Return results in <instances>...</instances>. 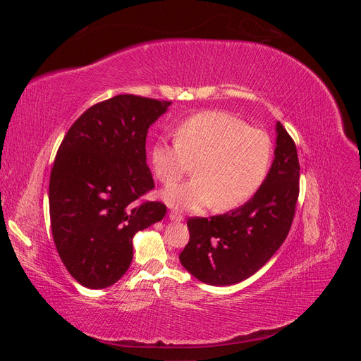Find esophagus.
<instances>
[{
    "mask_svg": "<svg viewBox=\"0 0 361 361\" xmlns=\"http://www.w3.org/2000/svg\"><path fill=\"white\" fill-rule=\"evenodd\" d=\"M169 218L171 221H183V216L179 214V212H176V211H170L169 212Z\"/></svg>",
    "mask_w": 361,
    "mask_h": 361,
    "instance_id": "34e87169",
    "label": "esophagus"
}]
</instances>
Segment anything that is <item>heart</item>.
<instances>
[{
    "label": "heart",
    "instance_id": "obj_1",
    "mask_svg": "<svg viewBox=\"0 0 361 361\" xmlns=\"http://www.w3.org/2000/svg\"><path fill=\"white\" fill-rule=\"evenodd\" d=\"M152 166L164 185L180 179L194 163L195 176L162 192L178 209L215 204L228 211L244 204L264 185L272 159L265 130L250 128L226 111H203L176 129V140L158 138L150 152Z\"/></svg>",
    "mask_w": 361,
    "mask_h": 361
}]
</instances>
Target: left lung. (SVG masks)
<instances>
[{
    "instance_id": "1",
    "label": "left lung",
    "mask_w": 361,
    "mask_h": 361,
    "mask_svg": "<svg viewBox=\"0 0 361 361\" xmlns=\"http://www.w3.org/2000/svg\"><path fill=\"white\" fill-rule=\"evenodd\" d=\"M268 176L243 206L207 218H190L182 267L212 286H231L257 272L285 243L300 192L297 147L280 122Z\"/></svg>"
}]
</instances>
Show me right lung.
Returning a JSON list of instances; mask_svg holds the SVG:
<instances>
[{
  "label": "right lung",
  "instance_id": "1",
  "mask_svg": "<svg viewBox=\"0 0 361 361\" xmlns=\"http://www.w3.org/2000/svg\"><path fill=\"white\" fill-rule=\"evenodd\" d=\"M161 102L118 94L90 106L68 130L49 179V215L60 259L80 285H114L133 262V238L161 221V202L146 162L147 129L169 110Z\"/></svg>",
  "mask_w": 361,
  "mask_h": 361
}]
</instances>
